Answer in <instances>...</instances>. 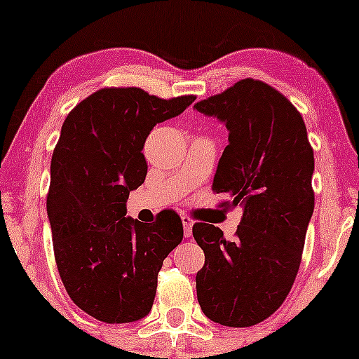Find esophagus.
Here are the masks:
<instances>
[{
  "label": "esophagus",
  "mask_w": 359,
  "mask_h": 359,
  "mask_svg": "<svg viewBox=\"0 0 359 359\" xmlns=\"http://www.w3.org/2000/svg\"><path fill=\"white\" fill-rule=\"evenodd\" d=\"M182 224H184V236H185V238L192 236V224H194L192 217L182 216Z\"/></svg>",
  "instance_id": "34e87169"
}]
</instances>
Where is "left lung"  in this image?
Instances as JSON below:
<instances>
[{"mask_svg": "<svg viewBox=\"0 0 359 359\" xmlns=\"http://www.w3.org/2000/svg\"><path fill=\"white\" fill-rule=\"evenodd\" d=\"M194 108L228 128L212 192L231 197L226 208H243L233 241L216 226L194 224L205 257L197 300L214 323L250 327L282 306L297 277L314 212V150L295 106L262 81L243 79Z\"/></svg>", "mask_w": 359, "mask_h": 359, "instance_id": "1", "label": "left lung"}]
</instances>
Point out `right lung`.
<instances>
[{"instance_id":"obj_1","label":"right lung","mask_w":359,"mask_h":359,"mask_svg":"<svg viewBox=\"0 0 359 359\" xmlns=\"http://www.w3.org/2000/svg\"><path fill=\"white\" fill-rule=\"evenodd\" d=\"M194 100L104 88L62 125L47 194L53 255L69 297L94 319L135 323L154 306L163 259L184 238L182 221L172 209L148 224L131 219L126 201L145 182L142 150L150 131Z\"/></svg>"}]
</instances>
